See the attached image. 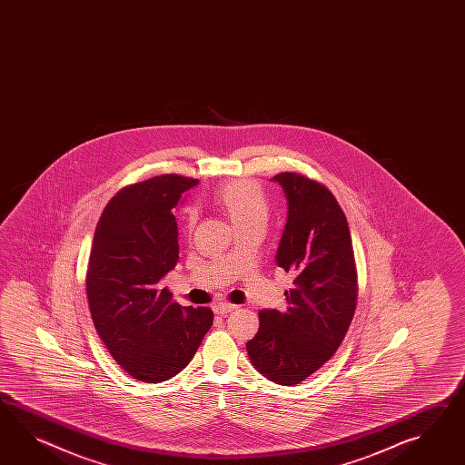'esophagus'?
<instances>
[{
    "label": "esophagus",
    "instance_id": "1",
    "mask_svg": "<svg viewBox=\"0 0 465 465\" xmlns=\"http://www.w3.org/2000/svg\"><path fill=\"white\" fill-rule=\"evenodd\" d=\"M238 306L235 304H230V302H220L218 306H216V312L218 314H222V316H225L228 312H232V311H237Z\"/></svg>",
    "mask_w": 465,
    "mask_h": 465
}]
</instances>
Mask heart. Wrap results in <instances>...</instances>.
Here are the masks:
<instances>
[{
  "label": "heart",
  "mask_w": 465,
  "mask_h": 465,
  "mask_svg": "<svg viewBox=\"0 0 465 465\" xmlns=\"http://www.w3.org/2000/svg\"><path fill=\"white\" fill-rule=\"evenodd\" d=\"M213 202L222 210V213L230 220L235 232L253 225H267L271 204L257 183L247 180L225 183L216 190ZM194 220L196 212L190 210L186 216L188 227L194 225Z\"/></svg>",
  "instance_id": "obj_1"
}]
</instances>
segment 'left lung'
<instances>
[{"mask_svg": "<svg viewBox=\"0 0 465 465\" xmlns=\"http://www.w3.org/2000/svg\"><path fill=\"white\" fill-rule=\"evenodd\" d=\"M287 222L275 263L294 275L287 309H263L247 342L253 368L273 383L294 386L331 360L351 324L358 277L348 220L334 194L299 173L275 174Z\"/></svg>", "mask_w": 465, "mask_h": 465, "instance_id": "8db88e82", "label": "left lung"}]
</instances>
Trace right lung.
<instances>
[{
    "mask_svg": "<svg viewBox=\"0 0 465 465\" xmlns=\"http://www.w3.org/2000/svg\"><path fill=\"white\" fill-rule=\"evenodd\" d=\"M196 184L161 174L125 186L94 233L85 282L94 326L117 364L144 383L183 371L213 324L212 309L180 306L159 283L180 259L173 210Z\"/></svg>",
    "mask_w": 465,
    "mask_h": 465,
    "instance_id": "right-lung-1",
    "label": "right lung"
}]
</instances>
